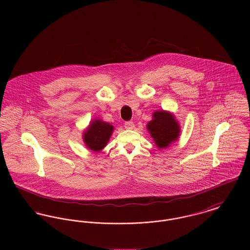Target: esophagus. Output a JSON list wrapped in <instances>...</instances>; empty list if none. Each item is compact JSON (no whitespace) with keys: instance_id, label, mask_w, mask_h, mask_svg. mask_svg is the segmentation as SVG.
Returning a JSON list of instances; mask_svg holds the SVG:
<instances>
[{"instance_id":"obj_1","label":"esophagus","mask_w":250,"mask_h":250,"mask_svg":"<svg viewBox=\"0 0 250 250\" xmlns=\"http://www.w3.org/2000/svg\"><path fill=\"white\" fill-rule=\"evenodd\" d=\"M124 127H125L126 129H134L135 124H134L133 121H126V122L124 123Z\"/></svg>"}]
</instances>
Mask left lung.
Segmentation results:
<instances>
[{"instance_id":"1","label":"left lung","mask_w":250,"mask_h":250,"mask_svg":"<svg viewBox=\"0 0 250 250\" xmlns=\"http://www.w3.org/2000/svg\"><path fill=\"white\" fill-rule=\"evenodd\" d=\"M151 138L158 148H167L176 142L180 135V126L174 115L166 110H156L153 119L147 124Z\"/></svg>"}]
</instances>
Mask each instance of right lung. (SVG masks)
Returning <instances> with one entry per match:
<instances>
[{
    "label": "right lung",
    "instance_id": "add662e5",
    "mask_svg": "<svg viewBox=\"0 0 250 250\" xmlns=\"http://www.w3.org/2000/svg\"><path fill=\"white\" fill-rule=\"evenodd\" d=\"M113 130V126L109 123L101 119H93L84 131L83 140L90 150L99 152L107 145Z\"/></svg>",
    "mask_w": 250,
    "mask_h": 250
}]
</instances>
